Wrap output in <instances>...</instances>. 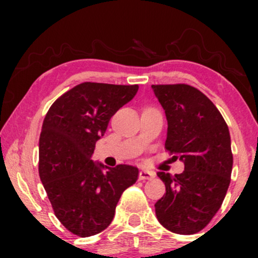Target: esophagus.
<instances>
[{
  "mask_svg": "<svg viewBox=\"0 0 258 258\" xmlns=\"http://www.w3.org/2000/svg\"><path fill=\"white\" fill-rule=\"evenodd\" d=\"M154 177H155V172L153 171L146 170V168H142L139 171V179H152Z\"/></svg>",
  "mask_w": 258,
  "mask_h": 258,
  "instance_id": "obj_1",
  "label": "esophagus"
}]
</instances>
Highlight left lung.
I'll list each match as a JSON object with an SVG mask.
<instances>
[{
	"label": "left lung",
	"instance_id": "8db88e82",
	"mask_svg": "<svg viewBox=\"0 0 258 258\" xmlns=\"http://www.w3.org/2000/svg\"><path fill=\"white\" fill-rule=\"evenodd\" d=\"M167 119L165 148L184 164L179 174L158 172L166 193L155 203L160 223L170 232L194 234L217 214L233 168L228 126L203 92L189 85H152Z\"/></svg>",
	"mask_w": 258,
	"mask_h": 258
}]
</instances>
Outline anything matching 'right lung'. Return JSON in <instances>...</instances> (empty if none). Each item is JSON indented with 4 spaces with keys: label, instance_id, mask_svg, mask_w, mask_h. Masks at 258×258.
Wrapping results in <instances>:
<instances>
[{
    "label": "right lung",
    "instance_id": "right-lung-1",
    "mask_svg": "<svg viewBox=\"0 0 258 258\" xmlns=\"http://www.w3.org/2000/svg\"><path fill=\"white\" fill-rule=\"evenodd\" d=\"M138 85L84 82L53 103L38 143V173L54 214L76 235H94L111 223L125 189L138 179L131 165L108 167L92 160L109 120L132 100Z\"/></svg>",
    "mask_w": 258,
    "mask_h": 258
}]
</instances>
